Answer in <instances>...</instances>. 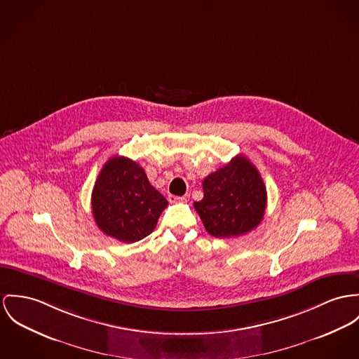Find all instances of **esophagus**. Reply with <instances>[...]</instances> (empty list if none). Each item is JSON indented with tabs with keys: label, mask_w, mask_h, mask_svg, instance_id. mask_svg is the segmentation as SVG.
<instances>
[{
	"label": "esophagus",
	"mask_w": 359,
	"mask_h": 359,
	"mask_svg": "<svg viewBox=\"0 0 359 359\" xmlns=\"http://www.w3.org/2000/svg\"><path fill=\"white\" fill-rule=\"evenodd\" d=\"M168 201H169L170 203H183V202H186V198H184V196L169 195V196H168Z\"/></svg>",
	"instance_id": "34e87169"
}]
</instances>
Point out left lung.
I'll return each instance as SVG.
<instances>
[{"label": "left lung", "mask_w": 359, "mask_h": 359, "mask_svg": "<svg viewBox=\"0 0 359 359\" xmlns=\"http://www.w3.org/2000/svg\"><path fill=\"white\" fill-rule=\"evenodd\" d=\"M203 198L194 208L205 229L216 238H235L252 231L264 219L266 187L258 169L245 156L203 179Z\"/></svg>", "instance_id": "left-lung-1"}]
</instances>
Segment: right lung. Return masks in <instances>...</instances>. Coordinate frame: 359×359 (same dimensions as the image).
Returning a JSON list of instances; mask_svg holds the SVG:
<instances>
[{"label": "right lung", "mask_w": 359, "mask_h": 359, "mask_svg": "<svg viewBox=\"0 0 359 359\" xmlns=\"http://www.w3.org/2000/svg\"><path fill=\"white\" fill-rule=\"evenodd\" d=\"M168 206L164 195L149 182L135 161L114 156L101 169L91 194L98 228L124 243H134L153 232Z\"/></svg>", "instance_id": "add662e5"}]
</instances>
